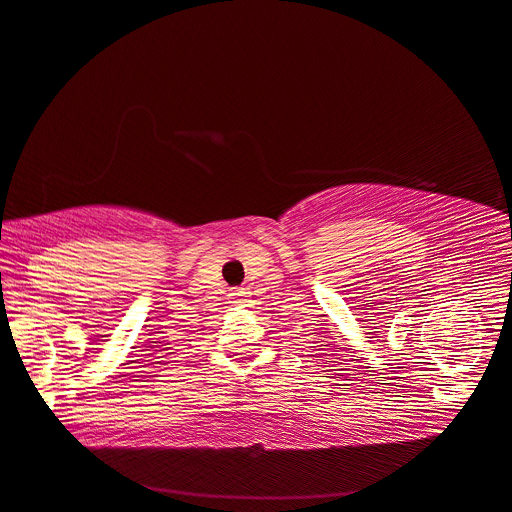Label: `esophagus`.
Returning <instances> with one entry per match:
<instances>
[{
	"label": "esophagus",
	"mask_w": 512,
	"mask_h": 512,
	"mask_svg": "<svg viewBox=\"0 0 512 512\" xmlns=\"http://www.w3.org/2000/svg\"><path fill=\"white\" fill-rule=\"evenodd\" d=\"M240 296H242V292H240V290H232V294H230L232 302H240Z\"/></svg>",
	"instance_id": "obj_1"
}]
</instances>
